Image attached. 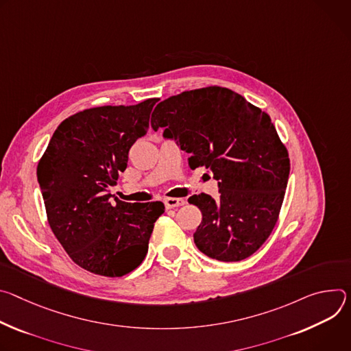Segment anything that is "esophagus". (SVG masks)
<instances>
[{"label":"esophagus","mask_w":351,"mask_h":351,"mask_svg":"<svg viewBox=\"0 0 351 351\" xmlns=\"http://www.w3.org/2000/svg\"><path fill=\"white\" fill-rule=\"evenodd\" d=\"M165 205L167 209H173L177 206L185 205V199L184 198H165Z\"/></svg>","instance_id":"esophagus-1"}]
</instances>
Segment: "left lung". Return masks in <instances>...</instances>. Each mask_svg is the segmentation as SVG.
Returning a JSON list of instances; mask_svg holds the SVG:
<instances>
[{
	"mask_svg": "<svg viewBox=\"0 0 351 351\" xmlns=\"http://www.w3.org/2000/svg\"><path fill=\"white\" fill-rule=\"evenodd\" d=\"M152 128L189 153L191 169L205 166L219 184L188 202L202 212L193 232L201 252L223 262L251 256L274 230L290 173L285 145L261 108L227 88L182 92L156 106Z\"/></svg>",
	"mask_w": 351,
	"mask_h": 351,
	"instance_id": "left-lung-1",
	"label": "left lung"
}]
</instances>
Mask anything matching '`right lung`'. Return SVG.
Here are the masks:
<instances>
[{
	"instance_id": "right-lung-1",
	"label": "right lung",
	"mask_w": 351,
	"mask_h": 351,
	"mask_svg": "<svg viewBox=\"0 0 351 351\" xmlns=\"http://www.w3.org/2000/svg\"><path fill=\"white\" fill-rule=\"evenodd\" d=\"M103 106L76 112L53 134L37 165L49 224L69 258L95 275L124 276L138 267L163 202L128 204L110 193L128 152L146 135L153 106Z\"/></svg>"
}]
</instances>
